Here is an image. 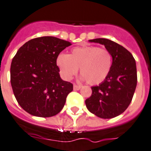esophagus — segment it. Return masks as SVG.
I'll return each instance as SVG.
<instances>
[{
  "label": "esophagus",
  "instance_id": "1",
  "mask_svg": "<svg viewBox=\"0 0 151 151\" xmlns=\"http://www.w3.org/2000/svg\"><path fill=\"white\" fill-rule=\"evenodd\" d=\"M81 88V85H80V84H73V90L75 91H78L80 90Z\"/></svg>",
  "mask_w": 151,
  "mask_h": 151
}]
</instances>
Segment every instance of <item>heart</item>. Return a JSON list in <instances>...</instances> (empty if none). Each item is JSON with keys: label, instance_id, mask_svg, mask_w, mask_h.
Here are the masks:
<instances>
[{"label": "heart", "instance_id": "b5f03b06", "mask_svg": "<svg viewBox=\"0 0 151 151\" xmlns=\"http://www.w3.org/2000/svg\"><path fill=\"white\" fill-rule=\"evenodd\" d=\"M56 64L65 80L72 79L80 67L81 79L86 80L89 84L96 85L103 82L109 75L112 57L109 51L104 48L82 46L73 49L69 55H59Z\"/></svg>", "mask_w": 151, "mask_h": 151}]
</instances>
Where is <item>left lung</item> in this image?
<instances>
[{"label":"left lung","instance_id":"8db88e82","mask_svg":"<svg viewBox=\"0 0 151 151\" xmlns=\"http://www.w3.org/2000/svg\"><path fill=\"white\" fill-rule=\"evenodd\" d=\"M91 42L104 45L112 57V64L106 79L91 87L92 94L85 100L89 111L101 119H111L127 109L133 99L137 83L135 59L119 44L107 39H95Z\"/></svg>","mask_w":151,"mask_h":151}]
</instances>
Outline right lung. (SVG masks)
<instances>
[{
	"label": "right lung",
	"instance_id": "1",
	"mask_svg": "<svg viewBox=\"0 0 151 151\" xmlns=\"http://www.w3.org/2000/svg\"><path fill=\"white\" fill-rule=\"evenodd\" d=\"M68 41L52 36L29 40L19 48L11 65L14 97L28 113L51 117L62 110L73 84L61 79L56 58Z\"/></svg>",
	"mask_w": 151,
	"mask_h": 151
}]
</instances>
